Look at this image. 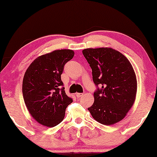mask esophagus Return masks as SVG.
Returning <instances> with one entry per match:
<instances>
[{
    "label": "esophagus",
    "instance_id": "esophagus-1",
    "mask_svg": "<svg viewBox=\"0 0 157 157\" xmlns=\"http://www.w3.org/2000/svg\"><path fill=\"white\" fill-rule=\"evenodd\" d=\"M84 95V93H76V96L78 97V98H81V97H82Z\"/></svg>",
    "mask_w": 157,
    "mask_h": 157
}]
</instances>
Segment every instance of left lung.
<instances>
[{
	"instance_id": "1",
	"label": "left lung",
	"mask_w": 157,
	"mask_h": 157,
	"mask_svg": "<svg viewBox=\"0 0 157 157\" xmlns=\"http://www.w3.org/2000/svg\"><path fill=\"white\" fill-rule=\"evenodd\" d=\"M82 54L92 68V79L98 87L93 105L88 110L102 124L120 122L136 98L137 82L131 63L121 52L110 48H87Z\"/></svg>"
}]
</instances>
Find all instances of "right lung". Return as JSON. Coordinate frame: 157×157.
<instances>
[{
	"label": "right lung",
	"instance_id": "obj_1",
	"mask_svg": "<svg viewBox=\"0 0 157 157\" xmlns=\"http://www.w3.org/2000/svg\"><path fill=\"white\" fill-rule=\"evenodd\" d=\"M74 51L57 50L37 57L26 70L23 95L28 112L37 122L48 127L59 124L72 99L65 93L61 75Z\"/></svg>",
	"mask_w": 157,
	"mask_h": 157
}]
</instances>
